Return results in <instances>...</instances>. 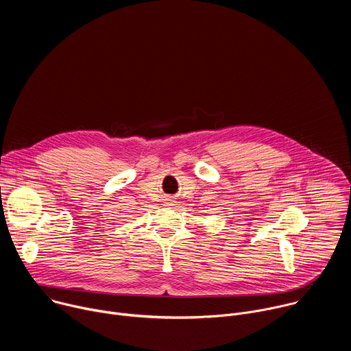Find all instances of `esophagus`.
I'll list each match as a JSON object with an SVG mask.
<instances>
[{"instance_id": "esophagus-1", "label": "esophagus", "mask_w": 351, "mask_h": 351, "mask_svg": "<svg viewBox=\"0 0 351 351\" xmlns=\"http://www.w3.org/2000/svg\"><path fill=\"white\" fill-rule=\"evenodd\" d=\"M165 203H167V206H173V203H175V199H173V197L168 195V197L165 198Z\"/></svg>"}]
</instances>
